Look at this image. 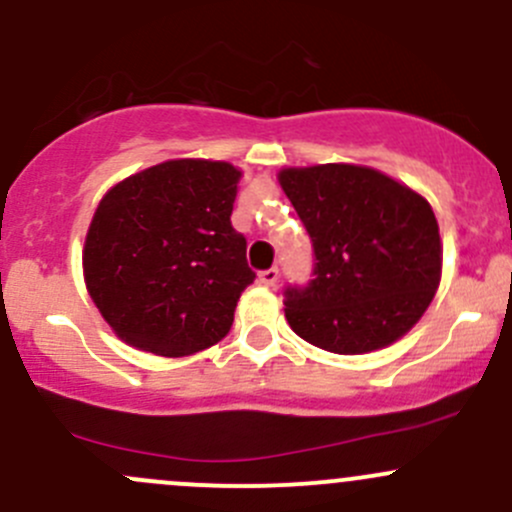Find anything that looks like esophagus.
<instances>
[{"mask_svg": "<svg viewBox=\"0 0 512 512\" xmlns=\"http://www.w3.org/2000/svg\"><path fill=\"white\" fill-rule=\"evenodd\" d=\"M257 279H260V284H265V287H272V284L279 279V270H277V267H270V270H262L260 274H257Z\"/></svg>", "mask_w": 512, "mask_h": 512, "instance_id": "34e87169", "label": "esophagus"}]
</instances>
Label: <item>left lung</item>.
<instances>
[{"label":"left lung","mask_w":512,"mask_h":512,"mask_svg":"<svg viewBox=\"0 0 512 512\" xmlns=\"http://www.w3.org/2000/svg\"><path fill=\"white\" fill-rule=\"evenodd\" d=\"M314 247V279L284 289V316L324 351H378L405 336L432 304L441 240L432 206L368 166L279 171Z\"/></svg>","instance_id":"obj_1"}]
</instances>
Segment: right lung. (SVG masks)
<instances>
[{"label":"right lung","instance_id":"obj_1","mask_svg":"<svg viewBox=\"0 0 512 512\" xmlns=\"http://www.w3.org/2000/svg\"><path fill=\"white\" fill-rule=\"evenodd\" d=\"M240 171L225 161L176 159L105 193L83 250L88 292L129 346L181 358L228 336L247 267V240L230 223Z\"/></svg>","mask_w":512,"mask_h":512}]
</instances>
